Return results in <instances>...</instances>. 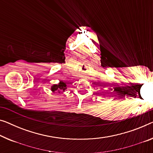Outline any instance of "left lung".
Listing matches in <instances>:
<instances>
[{
	"instance_id": "obj_1",
	"label": "left lung",
	"mask_w": 153,
	"mask_h": 153,
	"mask_svg": "<svg viewBox=\"0 0 153 153\" xmlns=\"http://www.w3.org/2000/svg\"><path fill=\"white\" fill-rule=\"evenodd\" d=\"M114 91H115V90H114Z\"/></svg>"
}]
</instances>
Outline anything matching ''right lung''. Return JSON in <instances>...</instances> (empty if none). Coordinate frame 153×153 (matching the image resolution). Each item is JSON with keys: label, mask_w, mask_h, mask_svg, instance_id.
<instances>
[{"label": "right lung", "mask_w": 153, "mask_h": 153, "mask_svg": "<svg viewBox=\"0 0 153 153\" xmlns=\"http://www.w3.org/2000/svg\"><path fill=\"white\" fill-rule=\"evenodd\" d=\"M65 89H67V83L63 82L62 81H60L58 84H54L51 87V91L53 92L58 91V93H62L64 92Z\"/></svg>", "instance_id": "right-lung-1"}]
</instances>
